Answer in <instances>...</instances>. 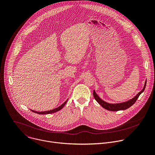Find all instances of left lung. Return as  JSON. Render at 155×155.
Masks as SVG:
<instances>
[{
	"instance_id": "1",
	"label": "left lung",
	"mask_w": 155,
	"mask_h": 155,
	"mask_svg": "<svg viewBox=\"0 0 155 155\" xmlns=\"http://www.w3.org/2000/svg\"><path fill=\"white\" fill-rule=\"evenodd\" d=\"M146 83H147V80L145 82V84L143 86V88L142 89V91H140L134 98H133L132 99L125 101V102H123V103H120V104H108V103L102 100L98 96V95L95 93V91H94L93 92V95L94 98L95 99V100L98 103V104L103 107L104 108L108 110V111H120V110H125L128 109V108H130V107H131L134 103L136 102V101L137 100V99L138 98V97H139V95L143 92L145 86H146Z\"/></svg>"
}]
</instances>
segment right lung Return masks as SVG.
I'll use <instances>...</instances> for the list:
<instances>
[{"instance_id":"1","label":"right lung","mask_w":155,"mask_h":155,"mask_svg":"<svg viewBox=\"0 0 155 155\" xmlns=\"http://www.w3.org/2000/svg\"><path fill=\"white\" fill-rule=\"evenodd\" d=\"M67 101H68V100L64 102V103H63V104L61 105V106H60L59 107H58V108H55V109H54V110H50V111H42V112H38V111H33V110H31V111H33V113H37V114H51V113H56V112H57V111H60V110H61L63 108V107L65 105V104H66L67 103Z\"/></svg>"}]
</instances>
